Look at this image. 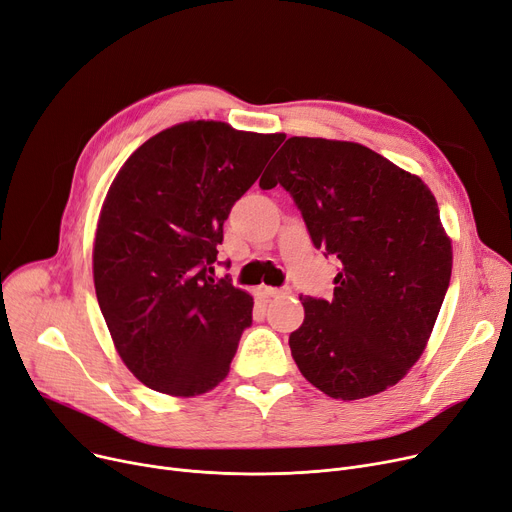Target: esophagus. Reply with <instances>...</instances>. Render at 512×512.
Here are the masks:
<instances>
[{
  "instance_id": "esophagus-1",
  "label": "esophagus",
  "mask_w": 512,
  "mask_h": 512,
  "mask_svg": "<svg viewBox=\"0 0 512 512\" xmlns=\"http://www.w3.org/2000/svg\"><path fill=\"white\" fill-rule=\"evenodd\" d=\"M262 294L266 298H279V296L291 294V289L289 287H262Z\"/></svg>"
}]
</instances>
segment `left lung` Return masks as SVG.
Instances as JSON below:
<instances>
[{"mask_svg": "<svg viewBox=\"0 0 512 512\" xmlns=\"http://www.w3.org/2000/svg\"><path fill=\"white\" fill-rule=\"evenodd\" d=\"M260 187L294 198L314 248L342 271L333 298H302L289 335L300 373L335 400L396 385L433 331L452 275V246L429 187L352 141L289 137Z\"/></svg>", "mask_w": 512, "mask_h": 512, "instance_id": "left-lung-1", "label": "left lung"}]
</instances>
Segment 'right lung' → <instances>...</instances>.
I'll return each instance as SVG.
<instances>
[{"label": "right lung", "instance_id": "1", "mask_svg": "<svg viewBox=\"0 0 512 512\" xmlns=\"http://www.w3.org/2000/svg\"><path fill=\"white\" fill-rule=\"evenodd\" d=\"M285 139L189 120L118 170L93 243V283L116 352L150 389L200 396L221 383L254 300L212 279L233 204Z\"/></svg>", "mask_w": 512, "mask_h": 512}]
</instances>
